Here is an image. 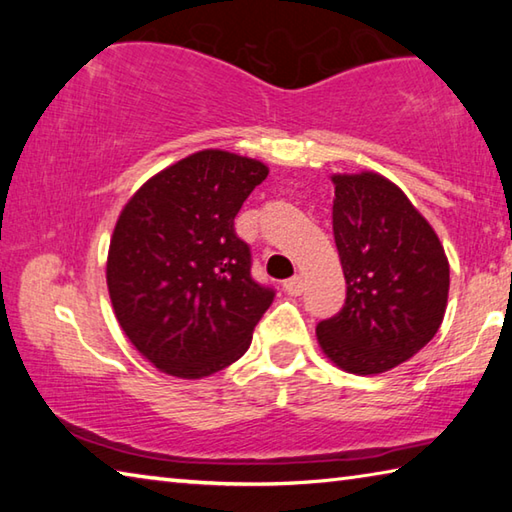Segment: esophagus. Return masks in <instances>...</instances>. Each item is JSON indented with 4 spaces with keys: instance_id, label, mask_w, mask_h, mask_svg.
<instances>
[{
    "instance_id": "34e87169",
    "label": "esophagus",
    "mask_w": 512,
    "mask_h": 512,
    "mask_svg": "<svg viewBox=\"0 0 512 512\" xmlns=\"http://www.w3.org/2000/svg\"><path fill=\"white\" fill-rule=\"evenodd\" d=\"M284 291L291 293V296H300V293L305 291V282H302L300 275H293L287 282H284Z\"/></svg>"
}]
</instances>
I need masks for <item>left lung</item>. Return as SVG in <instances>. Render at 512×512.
Returning <instances> with one entry per match:
<instances>
[{
	"instance_id": "obj_1",
	"label": "left lung",
	"mask_w": 512,
	"mask_h": 512,
	"mask_svg": "<svg viewBox=\"0 0 512 512\" xmlns=\"http://www.w3.org/2000/svg\"><path fill=\"white\" fill-rule=\"evenodd\" d=\"M332 228L345 275L339 314L316 336L336 366L379 375L420 352L443 323L449 262L427 219L372 171L332 176Z\"/></svg>"
}]
</instances>
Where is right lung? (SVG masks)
I'll use <instances>...</instances> for the list:
<instances>
[{"label": "right lung", "mask_w": 512, "mask_h": 512, "mask_svg": "<svg viewBox=\"0 0 512 512\" xmlns=\"http://www.w3.org/2000/svg\"><path fill=\"white\" fill-rule=\"evenodd\" d=\"M264 162L207 149L137 189L110 239L106 280L124 334L155 368L201 379L235 363L275 291L250 275L235 216Z\"/></svg>", "instance_id": "add662e5"}]
</instances>
